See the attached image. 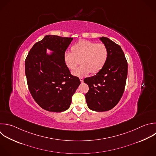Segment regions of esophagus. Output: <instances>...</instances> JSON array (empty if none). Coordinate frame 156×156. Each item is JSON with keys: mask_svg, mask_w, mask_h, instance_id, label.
<instances>
[{"mask_svg": "<svg viewBox=\"0 0 156 156\" xmlns=\"http://www.w3.org/2000/svg\"><path fill=\"white\" fill-rule=\"evenodd\" d=\"M79 79H80V82H81L82 83H83V77H80Z\"/></svg>", "mask_w": 156, "mask_h": 156, "instance_id": "34e87169", "label": "esophagus"}]
</instances>
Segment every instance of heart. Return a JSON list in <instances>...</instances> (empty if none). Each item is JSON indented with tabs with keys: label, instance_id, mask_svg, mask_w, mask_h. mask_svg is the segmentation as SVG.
Instances as JSON below:
<instances>
[{
	"label": "heart",
	"instance_id": "1",
	"mask_svg": "<svg viewBox=\"0 0 156 156\" xmlns=\"http://www.w3.org/2000/svg\"><path fill=\"white\" fill-rule=\"evenodd\" d=\"M108 57L107 48L103 44L89 41H81L72 48V52L66 51L63 55L65 65L71 70L74 69L80 59L81 65L73 71L77 77L100 71L105 65Z\"/></svg>",
	"mask_w": 156,
	"mask_h": 156
}]
</instances>
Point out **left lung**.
I'll return each instance as SVG.
<instances>
[{"label":"left lung","instance_id":"8db88e82","mask_svg":"<svg viewBox=\"0 0 156 156\" xmlns=\"http://www.w3.org/2000/svg\"><path fill=\"white\" fill-rule=\"evenodd\" d=\"M99 40L108 49L107 61L96 76L83 80L89 87L85 94L87 105L98 112L111 110L118 103L124 93L128 68L121 48L108 38Z\"/></svg>","mask_w":156,"mask_h":156}]
</instances>
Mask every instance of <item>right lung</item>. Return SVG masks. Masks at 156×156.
<instances>
[{
  "label": "right lung",
  "instance_id": "right-lung-1",
  "mask_svg": "<svg viewBox=\"0 0 156 156\" xmlns=\"http://www.w3.org/2000/svg\"><path fill=\"white\" fill-rule=\"evenodd\" d=\"M73 38L46 35L36 43L25 62V73L29 91L36 102L52 112L66 110L72 96L80 84L65 65L64 54ZM51 51L50 53L47 50Z\"/></svg>",
  "mask_w": 156,
  "mask_h": 156
}]
</instances>
